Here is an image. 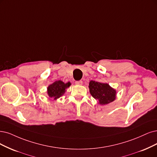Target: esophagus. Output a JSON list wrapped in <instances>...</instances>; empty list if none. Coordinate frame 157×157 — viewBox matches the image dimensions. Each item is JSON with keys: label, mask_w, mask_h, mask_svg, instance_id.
<instances>
[{"label": "esophagus", "mask_w": 157, "mask_h": 157, "mask_svg": "<svg viewBox=\"0 0 157 157\" xmlns=\"http://www.w3.org/2000/svg\"><path fill=\"white\" fill-rule=\"evenodd\" d=\"M75 84L78 85H83V82H82V81H77V82H75Z\"/></svg>", "instance_id": "obj_1"}]
</instances>
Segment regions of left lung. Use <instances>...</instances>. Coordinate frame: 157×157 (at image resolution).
Returning a JSON list of instances; mask_svg holds the SVG:
<instances>
[{
    "instance_id": "1",
    "label": "left lung",
    "mask_w": 157,
    "mask_h": 157,
    "mask_svg": "<svg viewBox=\"0 0 157 157\" xmlns=\"http://www.w3.org/2000/svg\"><path fill=\"white\" fill-rule=\"evenodd\" d=\"M89 88L92 96L101 105H107L117 98V90L108 83L90 81Z\"/></svg>"
}]
</instances>
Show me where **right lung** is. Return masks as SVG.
<instances>
[{"label":"right lung","instance_id":"add662e5","mask_svg":"<svg viewBox=\"0 0 157 157\" xmlns=\"http://www.w3.org/2000/svg\"><path fill=\"white\" fill-rule=\"evenodd\" d=\"M71 85V83L70 82L65 83L61 80L56 81L53 83L49 85L46 92L50 98H54V100H56L65 94L66 89Z\"/></svg>","mask_w":157,"mask_h":157}]
</instances>
